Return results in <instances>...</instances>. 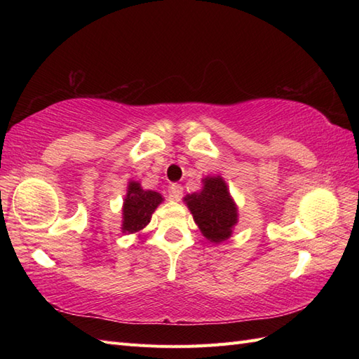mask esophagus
Returning <instances> with one entry per match:
<instances>
[{
  "mask_svg": "<svg viewBox=\"0 0 359 359\" xmlns=\"http://www.w3.org/2000/svg\"><path fill=\"white\" fill-rule=\"evenodd\" d=\"M182 194H184V188L177 184H172L170 187V197L172 201H180L182 199Z\"/></svg>",
  "mask_w": 359,
  "mask_h": 359,
  "instance_id": "34e87169",
  "label": "esophagus"
}]
</instances>
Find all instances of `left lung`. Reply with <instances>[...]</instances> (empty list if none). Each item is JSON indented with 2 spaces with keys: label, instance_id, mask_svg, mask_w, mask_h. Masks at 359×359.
I'll return each instance as SVG.
<instances>
[{
  "label": "left lung",
  "instance_id": "left-lung-1",
  "mask_svg": "<svg viewBox=\"0 0 359 359\" xmlns=\"http://www.w3.org/2000/svg\"><path fill=\"white\" fill-rule=\"evenodd\" d=\"M184 202L205 239L217 245L231 238L239 212L224 177L207 175L202 179L201 191L188 194Z\"/></svg>",
  "mask_w": 359,
  "mask_h": 359
}]
</instances>
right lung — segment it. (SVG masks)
I'll return each instance as SVG.
<instances>
[{
  "label": "right lung",
  "mask_w": 359,
  "mask_h": 359,
  "mask_svg": "<svg viewBox=\"0 0 359 359\" xmlns=\"http://www.w3.org/2000/svg\"><path fill=\"white\" fill-rule=\"evenodd\" d=\"M163 201V196L160 193L143 189L140 182L129 180L123 207H121V233H140L151 222L152 212Z\"/></svg>",
  "instance_id": "obj_1"
}]
</instances>
